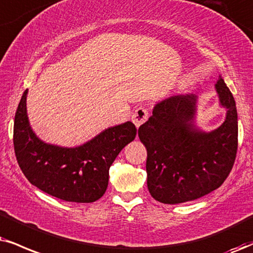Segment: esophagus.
<instances>
[{
  "label": "esophagus",
  "instance_id": "34e87169",
  "mask_svg": "<svg viewBox=\"0 0 253 253\" xmlns=\"http://www.w3.org/2000/svg\"><path fill=\"white\" fill-rule=\"evenodd\" d=\"M148 117H149L148 110H146L144 107H139L137 108L135 112L132 114L131 121L133 122V124H135L137 127H139L146 120H148Z\"/></svg>",
  "mask_w": 253,
  "mask_h": 253
}]
</instances>
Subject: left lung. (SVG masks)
I'll list each match as a JSON object with an SVG mask.
<instances>
[{"mask_svg": "<svg viewBox=\"0 0 253 253\" xmlns=\"http://www.w3.org/2000/svg\"><path fill=\"white\" fill-rule=\"evenodd\" d=\"M214 89L225 121L212 131L196 126L198 96L179 93L156 103L138 129L148 151V189L156 201L180 204L208 195L229 176L238 145L236 102L219 76Z\"/></svg>", "mask_w": 253, "mask_h": 253, "instance_id": "8db88e82", "label": "left lung"}]
</instances>
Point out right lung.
I'll list each match as a JSON object with an SVG mask.
<instances>
[{
    "label": "right lung",
    "instance_id": "1",
    "mask_svg": "<svg viewBox=\"0 0 253 253\" xmlns=\"http://www.w3.org/2000/svg\"><path fill=\"white\" fill-rule=\"evenodd\" d=\"M27 95L28 90L22 95L14 123V149L22 172L36 188L62 201H97L107 191L115 158L135 139L136 126L127 121L74 148L49 144L31 129Z\"/></svg>",
    "mask_w": 253,
    "mask_h": 253
}]
</instances>
